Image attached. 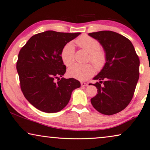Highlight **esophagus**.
Wrapping results in <instances>:
<instances>
[{"instance_id":"esophagus-1","label":"esophagus","mask_w":150,"mask_h":150,"mask_svg":"<svg viewBox=\"0 0 150 150\" xmlns=\"http://www.w3.org/2000/svg\"><path fill=\"white\" fill-rule=\"evenodd\" d=\"M81 84L82 86H87L88 85V83H86V82H82Z\"/></svg>"}]
</instances>
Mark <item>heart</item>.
<instances>
[{
	"instance_id": "obj_1",
	"label": "heart",
	"mask_w": 150,
	"mask_h": 150,
	"mask_svg": "<svg viewBox=\"0 0 150 150\" xmlns=\"http://www.w3.org/2000/svg\"><path fill=\"white\" fill-rule=\"evenodd\" d=\"M79 47L90 53L88 60L90 61L95 68L100 70L106 64L107 61L106 54L103 50L100 49V44L94 38L82 35L75 40ZM75 50L73 43L69 42L65 44L61 51V58L64 64L69 66L75 60ZM94 73V69L91 64H75L68 70L69 77L83 81L91 77Z\"/></svg>"
}]
</instances>
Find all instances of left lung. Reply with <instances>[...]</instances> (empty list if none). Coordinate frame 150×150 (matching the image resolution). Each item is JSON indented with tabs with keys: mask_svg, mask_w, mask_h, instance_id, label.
I'll return each instance as SVG.
<instances>
[{
	"mask_svg": "<svg viewBox=\"0 0 150 150\" xmlns=\"http://www.w3.org/2000/svg\"><path fill=\"white\" fill-rule=\"evenodd\" d=\"M103 47L107 61L93 78L98 93L91 98L93 106L102 114L111 115L126 108L131 102L139 78L140 61L132 43L111 31L88 33ZM103 82V85L101 84Z\"/></svg>",
	"mask_w": 150,
	"mask_h": 150,
	"instance_id": "8db88e82",
	"label": "left lung"
}]
</instances>
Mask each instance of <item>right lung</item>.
Returning <instances> with one entry per match:
<instances>
[{"mask_svg":"<svg viewBox=\"0 0 150 150\" xmlns=\"http://www.w3.org/2000/svg\"><path fill=\"white\" fill-rule=\"evenodd\" d=\"M81 33L46 31L31 37L18 56L17 69L21 90L25 98L37 109L56 113L69 103L72 91L81 86L73 78H61L66 68L61 51Z\"/></svg>","mask_w":150,"mask_h":150,"instance_id":"obj_1","label":"right lung"}]
</instances>
